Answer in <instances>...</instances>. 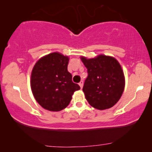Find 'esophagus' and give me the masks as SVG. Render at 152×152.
I'll use <instances>...</instances> for the list:
<instances>
[{
	"instance_id": "obj_1",
	"label": "esophagus",
	"mask_w": 152,
	"mask_h": 152,
	"mask_svg": "<svg viewBox=\"0 0 152 152\" xmlns=\"http://www.w3.org/2000/svg\"><path fill=\"white\" fill-rule=\"evenodd\" d=\"M83 84H84V83H83V81H81V82L79 83V85H80V86L81 88H82Z\"/></svg>"
}]
</instances>
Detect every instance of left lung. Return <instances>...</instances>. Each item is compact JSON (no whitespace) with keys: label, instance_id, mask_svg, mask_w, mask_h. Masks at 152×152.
Segmentation results:
<instances>
[{"label":"left lung","instance_id":"8db88e82","mask_svg":"<svg viewBox=\"0 0 152 152\" xmlns=\"http://www.w3.org/2000/svg\"><path fill=\"white\" fill-rule=\"evenodd\" d=\"M81 60L88 72L83 91L89 104L99 110L113 107L125 84L121 66L115 58L103 55L93 59L82 57Z\"/></svg>","mask_w":152,"mask_h":152}]
</instances>
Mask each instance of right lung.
Wrapping results in <instances>:
<instances>
[{
	"mask_svg": "<svg viewBox=\"0 0 152 152\" xmlns=\"http://www.w3.org/2000/svg\"><path fill=\"white\" fill-rule=\"evenodd\" d=\"M69 58L53 53L41 58L31 74V89L37 102L43 109L59 111L65 109L75 91L80 89L72 81L68 71Z\"/></svg>",
	"mask_w": 152,
	"mask_h": 152,
	"instance_id": "right-lung-1",
	"label": "right lung"
}]
</instances>
